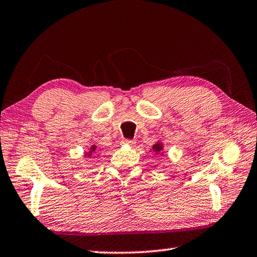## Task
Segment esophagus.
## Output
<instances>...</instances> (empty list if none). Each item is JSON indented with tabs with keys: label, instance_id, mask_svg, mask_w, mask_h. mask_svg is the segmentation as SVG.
Returning a JSON list of instances; mask_svg holds the SVG:
<instances>
[{
	"label": "esophagus",
	"instance_id": "obj_1",
	"mask_svg": "<svg viewBox=\"0 0 257 257\" xmlns=\"http://www.w3.org/2000/svg\"><path fill=\"white\" fill-rule=\"evenodd\" d=\"M124 143V144L125 145H128V146H135V144H136V142H135V141H132V139H127V141H124L123 142Z\"/></svg>",
	"mask_w": 257,
	"mask_h": 257
}]
</instances>
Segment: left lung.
I'll use <instances>...</instances> for the list:
<instances>
[{
	"instance_id": "8db88e82",
	"label": "left lung",
	"mask_w": 257,
	"mask_h": 257,
	"mask_svg": "<svg viewBox=\"0 0 257 257\" xmlns=\"http://www.w3.org/2000/svg\"><path fill=\"white\" fill-rule=\"evenodd\" d=\"M162 150H163V144L162 143H156L155 145H153V151L155 152V153H160V152H162Z\"/></svg>"
}]
</instances>
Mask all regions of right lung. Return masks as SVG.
<instances>
[{"label":"right lung","mask_w":257,"mask_h":257,"mask_svg":"<svg viewBox=\"0 0 257 257\" xmlns=\"http://www.w3.org/2000/svg\"><path fill=\"white\" fill-rule=\"evenodd\" d=\"M95 152H96V146H95V145H92V147H90L89 152H88V153H86V154H85V156H86V155H87V156H92L93 154H95Z\"/></svg>","instance_id":"add662e5"}]
</instances>
